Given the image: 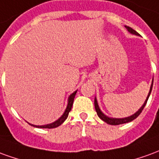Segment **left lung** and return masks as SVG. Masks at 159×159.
<instances>
[{
    "mask_svg": "<svg viewBox=\"0 0 159 159\" xmlns=\"http://www.w3.org/2000/svg\"><path fill=\"white\" fill-rule=\"evenodd\" d=\"M125 27L127 28V30L128 31V32H130L131 34L136 35V36H139V34L135 31L134 29H132L131 27H129V26H125ZM152 85H153V79H152V85H151V87H150V91L149 93H148V95L146 97V99L145 101V103H143V105L140 108H139L138 111H136L135 113L133 114L132 116H128V117H124V118H113V117H110V116H107L106 115H104V114L102 112V110H100L99 106H98V100L95 98V99H94V105H95V109L96 111H97V114H98V116H99L100 119H102L103 121H105L106 123L110 125H119V124H123V123H127V122H129V121H132L133 120H134L135 118H137L139 116V114L142 112L143 109H144V107L146 106V103H147V100L149 98L150 94H151V92H152Z\"/></svg>",
    "mask_w": 159,
    "mask_h": 159,
    "instance_id": "left-lung-1",
    "label": "left lung"
}]
</instances>
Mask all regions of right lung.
<instances>
[{"label": "right lung", "instance_id": "right-lung-1", "mask_svg": "<svg viewBox=\"0 0 159 159\" xmlns=\"http://www.w3.org/2000/svg\"><path fill=\"white\" fill-rule=\"evenodd\" d=\"M76 92H77V91H75V92H73V93L70 94V96L68 97L67 108H66V110H65V111H64V113L62 114V116H61L59 119H57L56 121H54V122H52V123H49V124L41 125V126H37V125L31 124V126L36 127V128H57V127H59L61 124H62V123L64 122V121H65V120L67 118V116H68V114H69L71 109H72L73 103H74V97H75V95H76Z\"/></svg>", "mask_w": 159, "mask_h": 159}]
</instances>
